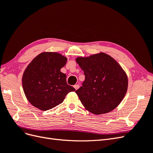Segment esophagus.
I'll return each instance as SVG.
<instances>
[{"mask_svg":"<svg viewBox=\"0 0 153 153\" xmlns=\"http://www.w3.org/2000/svg\"><path fill=\"white\" fill-rule=\"evenodd\" d=\"M79 85H78V84H76V85H74V88H75V89H76V90H77L78 89V88H79Z\"/></svg>","mask_w":153,"mask_h":153,"instance_id":"34e87169","label":"esophagus"}]
</instances>
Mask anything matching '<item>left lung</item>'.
<instances>
[{
	"mask_svg": "<svg viewBox=\"0 0 153 153\" xmlns=\"http://www.w3.org/2000/svg\"><path fill=\"white\" fill-rule=\"evenodd\" d=\"M76 61L85 78L75 92L85 109L100 115L116 108L126 94L128 85L126 73L119 63L103 52L77 57Z\"/></svg>",
	"mask_w": 153,
	"mask_h": 153,
	"instance_id": "obj_1",
	"label": "left lung"
}]
</instances>
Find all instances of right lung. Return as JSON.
I'll list each match as a JSON object with an SVG mask.
<instances>
[{
  "instance_id": "obj_1",
  "label": "right lung",
  "mask_w": 153,
  "mask_h": 153,
  "mask_svg": "<svg viewBox=\"0 0 153 153\" xmlns=\"http://www.w3.org/2000/svg\"><path fill=\"white\" fill-rule=\"evenodd\" d=\"M67 58L57 52H43L32 60L22 76V86L30 104L43 111L63 102L75 88L68 85L66 75L61 71Z\"/></svg>"
}]
</instances>
